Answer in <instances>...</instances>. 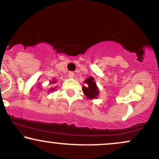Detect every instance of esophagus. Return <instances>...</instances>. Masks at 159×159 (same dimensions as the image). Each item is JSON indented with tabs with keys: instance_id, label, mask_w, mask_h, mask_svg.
I'll return each instance as SVG.
<instances>
[{
	"instance_id": "obj_1",
	"label": "esophagus",
	"mask_w": 159,
	"mask_h": 159,
	"mask_svg": "<svg viewBox=\"0 0 159 159\" xmlns=\"http://www.w3.org/2000/svg\"><path fill=\"white\" fill-rule=\"evenodd\" d=\"M74 75H75V73L73 72H69L68 73V77L69 78H72L74 77Z\"/></svg>"
}]
</instances>
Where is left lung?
<instances>
[{
  "instance_id": "obj_1",
  "label": "left lung",
  "mask_w": 159,
  "mask_h": 159,
  "mask_svg": "<svg viewBox=\"0 0 159 159\" xmlns=\"http://www.w3.org/2000/svg\"><path fill=\"white\" fill-rule=\"evenodd\" d=\"M84 83H86L87 86L84 87L83 86V90L85 96H87V98H97V96L98 95V90L97 87H96V83H95L93 78L89 77L88 78L85 80Z\"/></svg>"
}]
</instances>
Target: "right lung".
<instances>
[{
	"mask_svg": "<svg viewBox=\"0 0 159 159\" xmlns=\"http://www.w3.org/2000/svg\"><path fill=\"white\" fill-rule=\"evenodd\" d=\"M52 83H53V84H54V83H55V81H53V82H52ZM52 90H54V88H52Z\"/></svg>",
	"mask_w": 159,
	"mask_h": 159,
	"instance_id": "1",
	"label": "right lung"
}]
</instances>
